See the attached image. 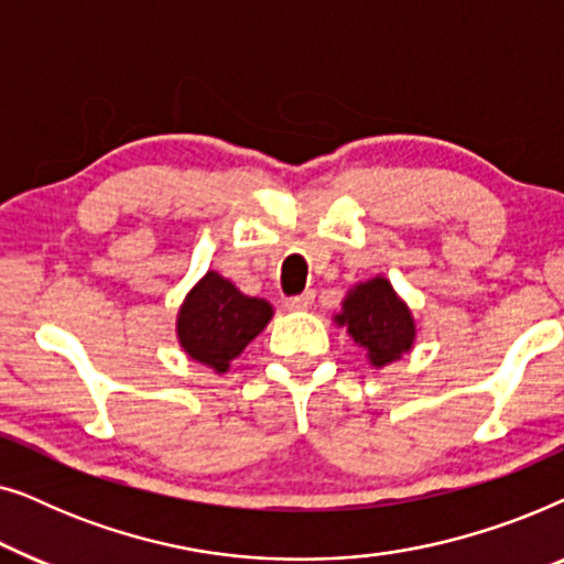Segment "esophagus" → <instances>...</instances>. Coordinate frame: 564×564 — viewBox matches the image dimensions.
Instances as JSON below:
<instances>
[{"label":"esophagus","instance_id":"obj_1","mask_svg":"<svg viewBox=\"0 0 564 564\" xmlns=\"http://www.w3.org/2000/svg\"><path fill=\"white\" fill-rule=\"evenodd\" d=\"M313 300H315V292L307 290V292H303V295L284 300V307H288V311H307V307L313 305Z\"/></svg>","mask_w":564,"mask_h":564}]
</instances>
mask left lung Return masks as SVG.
I'll return each mask as SVG.
<instances>
[{
  "instance_id": "1",
  "label": "left lung",
  "mask_w": 564,
  "mask_h": 564,
  "mask_svg": "<svg viewBox=\"0 0 564 564\" xmlns=\"http://www.w3.org/2000/svg\"><path fill=\"white\" fill-rule=\"evenodd\" d=\"M334 321L336 326L346 328L359 349L367 351L369 365L377 369L392 365L413 349V315L384 276H375L349 290L341 313Z\"/></svg>"
}]
</instances>
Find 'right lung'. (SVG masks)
Here are the masks:
<instances>
[{"mask_svg": "<svg viewBox=\"0 0 564 564\" xmlns=\"http://www.w3.org/2000/svg\"><path fill=\"white\" fill-rule=\"evenodd\" d=\"M272 315L267 300L243 295L226 276L207 272L184 297L176 315V336L192 359L223 375L267 328Z\"/></svg>", "mask_w": 564, "mask_h": 564, "instance_id": "1", "label": "right lung"}]
</instances>
